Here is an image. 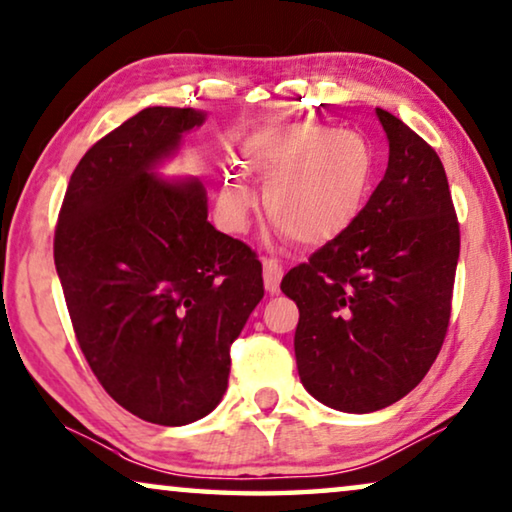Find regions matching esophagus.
I'll return each mask as SVG.
<instances>
[{"label": "esophagus", "mask_w": 512, "mask_h": 512, "mask_svg": "<svg viewBox=\"0 0 512 512\" xmlns=\"http://www.w3.org/2000/svg\"><path fill=\"white\" fill-rule=\"evenodd\" d=\"M281 277H284V268H281V263L277 261V258H263V281H265V288H268L270 293L279 291Z\"/></svg>", "instance_id": "34e87169"}]
</instances>
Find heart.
<instances>
[{
	"instance_id": "b5f03b06",
	"label": "heart",
	"mask_w": 512,
	"mask_h": 512,
	"mask_svg": "<svg viewBox=\"0 0 512 512\" xmlns=\"http://www.w3.org/2000/svg\"><path fill=\"white\" fill-rule=\"evenodd\" d=\"M244 166L265 182L272 224L298 244L342 235L365 207L376 177V157L365 138L316 122L254 133L244 143ZM254 201L240 170H228L219 207L233 231L247 224Z\"/></svg>"
}]
</instances>
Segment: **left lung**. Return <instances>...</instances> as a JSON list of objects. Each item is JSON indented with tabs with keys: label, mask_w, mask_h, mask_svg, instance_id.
Masks as SVG:
<instances>
[{
	"label": "left lung",
	"mask_w": 512,
	"mask_h": 512,
	"mask_svg": "<svg viewBox=\"0 0 512 512\" xmlns=\"http://www.w3.org/2000/svg\"><path fill=\"white\" fill-rule=\"evenodd\" d=\"M388 170L342 235L281 279L300 309L295 360L318 402L395 404L425 379L450 325L459 221L439 154L388 110Z\"/></svg>",
	"instance_id": "obj_1"
}]
</instances>
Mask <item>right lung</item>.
<instances>
[{"label": "right lung", "instance_id": "add662e5", "mask_svg": "<svg viewBox=\"0 0 512 512\" xmlns=\"http://www.w3.org/2000/svg\"><path fill=\"white\" fill-rule=\"evenodd\" d=\"M203 120L154 106L96 140L55 226V268L87 365L117 404L166 427L219 404L231 344L265 293L256 251L207 221L201 182L150 173Z\"/></svg>", "mask_w": 512, "mask_h": 512}]
</instances>
